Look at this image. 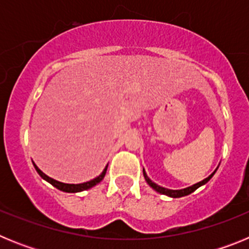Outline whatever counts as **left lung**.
<instances>
[{
    "label": "left lung",
    "instance_id": "1",
    "mask_svg": "<svg viewBox=\"0 0 249 249\" xmlns=\"http://www.w3.org/2000/svg\"><path fill=\"white\" fill-rule=\"evenodd\" d=\"M214 173H215V171H214V172L212 173V175L210 176V177H207L206 179H203V181L198 182V183L193 184L192 187H188V188H184V190L173 191V190H167V188H163V187H160V186H158V184H156L155 182H152L151 179H149V178L147 177L146 172H144V169H143L144 179H146L147 183H148L149 186H151L152 188H153V190H156V191H157V192L162 193V195H166V196H169V197H173V198H178V197H183V196H188V195H191V193L195 192V191L197 190V188H198V187L203 186V184H206L207 182L210 181V179H211V178H212V176L214 175Z\"/></svg>",
    "mask_w": 249,
    "mask_h": 249
}]
</instances>
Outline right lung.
Masks as SVG:
<instances>
[{
    "label": "right lung",
    "mask_w": 249,
    "mask_h": 249,
    "mask_svg": "<svg viewBox=\"0 0 249 249\" xmlns=\"http://www.w3.org/2000/svg\"><path fill=\"white\" fill-rule=\"evenodd\" d=\"M34 166H35V168H36L37 173H38V175L41 176L43 179H46L47 182H50L52 186H54L56 188H58L59 191H63V192H68V193L81 192V191H86V190H89V188H91V187L96 186V184L100 183V182L102 181L103 177H105V175H106V172H107V167H106V168L103 169V172L101 173L98 177H96L94 179H92V181L85 182V183H80V184H67V183H62V182L56 181V179H53V178L48 177V176H46L45 173H43L42 171H41V169L36 166V164H34Z\"/></svg>",
    "instance_id": "obj_1"
}]
</instances>
